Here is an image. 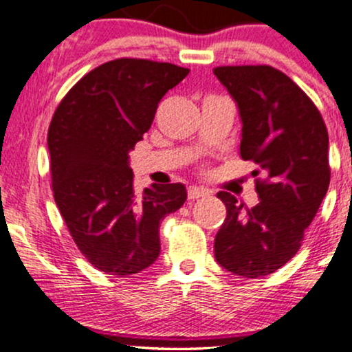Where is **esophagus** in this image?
<instances>
[{
    "label": "esophagus",
    "instance_id": "1",
    "mask_svg": "<svg viewBox=\"0 0 352 352\" xmlns=\"http://www.w3.org/2000/svg\"><path fill=\"white\" fill-rule=\"evenodd\" d=\"M210 193H212V192H210L208 188H204V187H188V199H192V200L201 199V197H208Z\"/></svg>",
    "mask_w": 352,
    "mask_h": 352
}]
</instances>
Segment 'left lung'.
<instances>
[{"label":"left lung","mask_w":352,"mask_h":352,"mask_svg":"<svg viewBox=\"0 0 352 352\" xmlns=\"http://www.w3.org/2000/svg\"><path fill=\"white\" fill-rule=\"evenodd\" d=\"M213 74L236 104L241 159L265 172L252 210L232 193H217L227 218L215 236V260L236 276H266L296 254L328 192V131L308 96L272 66H221Z\"/></svg>","instance_id":"8db88e82"}]
</instances>
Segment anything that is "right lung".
Segmentation results:
<instances>
[{"mask_svg": "<svg viewBox=\"0 0 352 352\" xmlns=\"http://www.w3.org/2000/svg\"><path fill=\"white\" fill-rule=\"evenodd\" d=\"M187 74L170 63L109 60L87 72L52 116L56 205L89 263L116 278L155 263L160 221L187 200L184 184H152L135 195L129 167V152L151 129L160 99Z\"/></svg>", "mask_w": 352, "mask_h": 352, "instance_id": "right-lung-1", "label": "right lung"}]
</instances>
